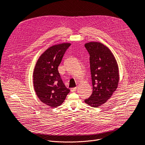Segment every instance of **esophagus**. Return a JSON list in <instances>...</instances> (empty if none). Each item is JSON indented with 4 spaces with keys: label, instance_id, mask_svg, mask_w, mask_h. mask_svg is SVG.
I'll list each match as a JSON object with an SVG mask.
<instances>
[{
    "label": "esophagus",
    "instance_id": "obj_1",
    "mask_svg": "<svg viewBox=\"0 0 145 145\" xmlns=\"http://www.w3.org/2000/svg\"><path fill=\"white\" fill-rule=\"evenodd\" d=\"M77 87H74V88H71V92H74V91H76V89H77Z\"/></svg>",
    "mask_w": 145,
    "mask_h": 145
}]
</instances>
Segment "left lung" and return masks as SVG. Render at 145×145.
I'll use <instances>...</instances> for the list:
<instances>
[{
  "instance_id": "obj_1",
  "label": "left lung",
  "mask_w": 145,
  "mask_h": 145,
  "mask_svg": "<svg viewBox=\"0 0 145 145\" xmlns=\"http://www.w3.org/2000/svg\"><path fill=\"white\" fill-rule=\"evenodd\" d=\"M88 52L93 91L86 104L98 107L105 103L116 90L119 80L116 60L111 50L100 42L85 44Z\"/></svg>"
}]
</instances>
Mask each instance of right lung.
<instances>
[{
	"instance_id": "obj_1",
	"label": "right lung",
	"mask_w": 145,
	"mask_h": 145,
	"mask_svg": "<svg viewBox=\"0 0 145 145\" xmlns=\"http://www.w3.org/2000/svg\"><path fill=\"white\" fill-rule=\"evenodd\" d=\"M69 43L53 45L45 50L37 61L33 72V84L39 100L52 108L60 106L70 90L63 83L58 71Z\"/></svg>"
}]
</instances>
